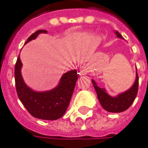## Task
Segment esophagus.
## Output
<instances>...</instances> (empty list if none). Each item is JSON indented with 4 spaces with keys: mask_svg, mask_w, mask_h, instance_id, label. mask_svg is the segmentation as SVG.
Listing matches in <instances>:
<instances>
[{
    "mask_svg": "<svg viewBox=\"0 0 148 148\" xmlns=\"http://www.w3.org/2000/svg\"><path fill=\"white\" fill-rule=\"evenodd\" d=\"M88 71H89V67L88 65H84L79 69V75H84V74H87V73H88Z\"/></svg>",
    "mask_w": 148,
    "mask_h": 148,
    "instance_id": "obj_1",
    "label": "esophagus"
}]
</instances>
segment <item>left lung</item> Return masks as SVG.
Masks as SVG:
<instances>
[{
    "label": "left lung",
    "mask_w": 148,
    "mask_h": 148,
    "mask_svg": "<svg viewBox=\"0 0 148 148\" xmlns=\"http://www.w3.org/2000/svg\"><path fill=\"white\" fill-rule=\"evenodd\" d=\"M117 38L123 39L122 36L117 30H114ZM93 86L97 93L98 99L100 104L103 109L109 112H121L127 110L132 105L133 101L135 99L138 89V76L136 70V77L135 80L132 86L127 90L123 93H118L115 96H112L108 93L105 88L99 87L94 79H92Z\"/></svg>",
    "instance_id": "obj_1"
}]
</instances>
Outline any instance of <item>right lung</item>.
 Segmentation results:
<instances>
[{"mask_svg": "<svg viewBox=\"0 0 148 148\" xmlns=\"http://www.w3.org/2000/svg\"><path fill=\"white\" fill-rule=\"evenodd\" d=\"M47 30L39 29L28 38L25 44L36 40L40 34H47ZM22 62L20 55L15 66V80L17 95L27 111L36 119L56 120L61 118L67 110L74 87L78 80L76 69L63 74L58 84L51 89L36 91L29 87L21 74Z\"/></svg>", "mask_w": 148, "mask_h": 148, "instance_id": "1", "label": "right lung"}]
</instances>
